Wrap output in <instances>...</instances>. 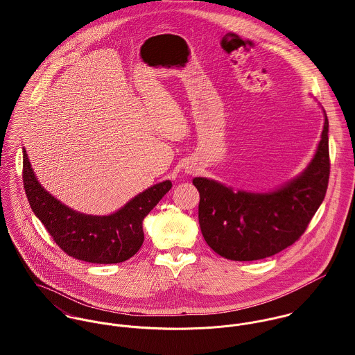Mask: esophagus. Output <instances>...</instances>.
I'll list each match as a JSON object with an SVG mask.
<instances>
[{"mask_svg":"<svg viewBox=\"0 0 355 355\" xmlns=\"http://www.w3.org/2000/svg\"><path fill=\"white\" fill-rule=\"evenodd\" d=\"M187 173H191V172H187Z\"/></svg>","mask_w":355,"mask_h":355,"instance_id":"34e87169","label":"esophagus"}]
</instances>
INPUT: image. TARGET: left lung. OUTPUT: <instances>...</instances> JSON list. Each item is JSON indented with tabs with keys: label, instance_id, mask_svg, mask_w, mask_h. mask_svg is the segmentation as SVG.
<instances>
[{
	"label": "left lung",
	"instance_id": "8db88e82",
	"mask_svg": "<svg viewBox=\"0 0 355 355\" xmlns=\"http://www.w3.org/2000/svg\"><path fill=\"white\" fill-rule=\"evenodd\" d=\"M315 153L304 171L280 187L253 193L194 178L200 191L198 218L206 243L232 261L262 259L300 239L324 201L329 179L328 119Z\"/></svg>",
	"mask_w": 355,
	"mask_h": 355
}]
</instances>
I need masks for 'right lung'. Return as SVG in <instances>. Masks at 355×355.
<instances>
[{"instance_id":"right-lung-1","label":"right lung","mask_w":355,"mask_h":355,"mask_svg":"<svg viewBox=\"0 0 355 355\" xmlns=\"http://www.w3.org/2000/svg\"><path fill=\"white\" fill-rule=\"evenodd\" d=\"M23 183L35 216L64 253L93 263L127 261L144 243V218L171 190V180L157 183L130 200L117 211L93 216L60 202L38 182L23 149Z\"/></svg>"}]
</instances>
